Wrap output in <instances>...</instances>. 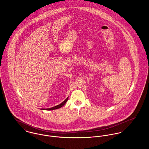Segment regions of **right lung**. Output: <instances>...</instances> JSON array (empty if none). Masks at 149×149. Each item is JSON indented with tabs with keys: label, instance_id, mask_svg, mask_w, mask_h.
<instances>
[{
	"label": "right lung",
	"instance_id": "1",
	"mask_svg": "<svg viewBox=\"0 0 149 149\" xmlns=\"http://www.w3.org/2000/svg\"><path fill=\"white\" fill-rule=\"evenodd\" d=\"M68 97L64 100L63 102H62L61 104H60L59 105H57L56 106L53 107H52V108H41V109L42 110H47V111H50V110H54V109H58L61 107L65 105V104L66 103V102L68 101Z\"/></svg>",
	"mask_w": 149,
	"mask_h": 149
}]
</instances>
